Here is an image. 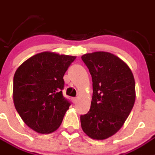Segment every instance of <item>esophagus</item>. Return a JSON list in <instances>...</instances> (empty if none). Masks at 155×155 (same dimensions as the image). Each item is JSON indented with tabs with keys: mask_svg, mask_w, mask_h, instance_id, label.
<instances>
[{
	"mask_svg": "<svg viewBox=\"0 0 155 155\" xmlns=\"http://www.w3.org/2000/svg\"><path fill=\"white\" fill-rule=\"evenodd\" d=\"M77 100H78L77 97H73V98H72V101H73V104H76V102H77Z\"/></svg>",
	"mask_w": 155,
	"mask_h": 155,
	"instance_id": "34e87169",
	"label": "esophagus"
}]
</instances>
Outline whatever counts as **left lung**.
<instances>
[{"label": "left lung", "instance_id": "left-lung-1", "mask_svg": "<svg viewBox=\"0 0 155 155\" xmlns=\"http://www.w3.org/2000/svg\"><path fill=\"white\" fill-rule=\"evenodd\" d=\"M92 79V101L80 116L82 129L90 138L103 140L115 134L130 115L136 100V85L130 67L108 52L82 55Z\"/></svg>", "mask_w": 155, "mask_h": 155}]
</instances>
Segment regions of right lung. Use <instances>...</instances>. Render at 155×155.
<instances>
[{
  "instance_id": "1",
  "label": "right lung",
  "mask_w": 155,
  "mask_h": 155,
  "mask_svg": "<svg viewBox=\"0 0 155 155\" xmlns=\"http://www.w3.org/2000/svg\"><path fill=\"white\" fill-rule=\"evenodd\" d=\"M75 56L45 51L22 63L13 77L15 107L29 128L41 134L58 130L70 102L63 95L64 73Z\"/></svg>"
}]
</instances>
